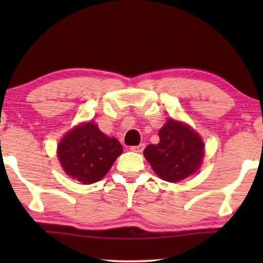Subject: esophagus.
I'll list each match as a JSON object with an SVG mask.
<instances>
[{
    "label": "esophagus",
    "mask_w": 263,
    "mask_h": 263,
    "mask_svg": "<svg viewBox=\"0 0 263 263\" xmlns=\"http://www.w3.org/2000/svg\"><path fill=\"white\" fill-rule=\"evenodd\" d=\"M143 148H145V145H143V143H140V145H138V146H132L130 147V149L133 151V152H138V153L142 152Z\"/></svg>",
    "instance_id": "34e87169"
}]
</instances>
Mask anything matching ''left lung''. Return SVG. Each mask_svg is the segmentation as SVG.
Returning a JSON list of instances; mask_svg holds the SVG:
<instances>
[{"mask_svg":"<svg viewBox=\"0 0 263 263\" xmlns=\"http://www.w3.org/2000/svg\"><path fill=\"white\" fill-rule=\"evenodd\" d=\"M159 138V143L146 147L143 156L161 179L176 183L199 170L204 157V145L193 128L168 118L160 128Z\"/></svg>","mask_w":263,"mask_h":263,"instance_id":"obj_1","label":"left lung"}]
</instances>
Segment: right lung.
I'll return each instance as SVG.
<instances>
[{"mask_svg": "<svg viewBox=\"0 0 263 263\" xmlns=\"http://www.w3.org/2000/svg\"><path fill=\"white\" fill-rule=\"evenodd\" d=\"M122 152L118 140L104 134L93 121L74 127L57 146L64 172L82 184L100 181Z\"/></svg>", "mask_w": 263, "mask_h": 263, "instance_id": "add662e5", "label": "right lung"}]
</instances>
